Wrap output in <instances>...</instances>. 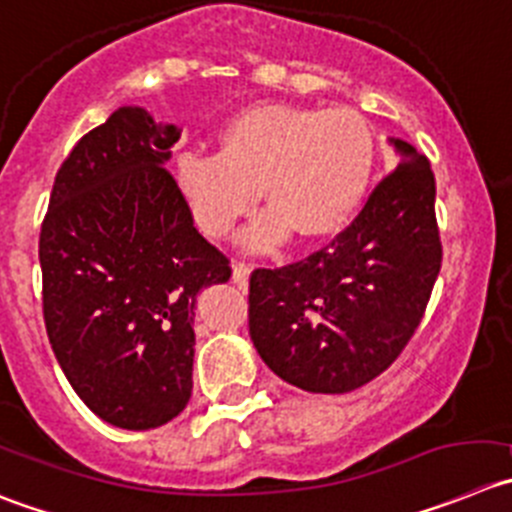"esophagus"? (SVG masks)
<instances>
[{"mask_svg": "<svg viewBox=\"0 0 512 512\" xmlns=\"http://www.w3.org/2000/svg\"><path fill=\"white\" fill-rule=\"evenodd\" d=\"M250 270L252 267L247 265V262H234L232 265V280L237 285H240V288H247V280H250Z\"/></svg>", "mask_w": 512, "mask_h": 512, "instance_id": "esophagus-1", "label": "esophagus"}]
</instances>
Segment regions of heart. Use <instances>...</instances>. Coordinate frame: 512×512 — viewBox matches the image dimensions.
<instances>
[{"instance_id": "1", "label": "heart", "mask_w": 512, "mask_h": 512, "mask_svg": "<svg viewBox=\"0 0 512 512\" xmlns=\"http://www.w3.org/2000/svg\"><path fill=\"white\" fill-rule=\"evenodd\" d=\"M376 141L353 108L252 105L224 123L217 154L189 151L176 181L209 237H224L255 209L270 204L252 245H272L295 229L305 240L338 232L369 191Z\"/></svg>"}]
</instances>
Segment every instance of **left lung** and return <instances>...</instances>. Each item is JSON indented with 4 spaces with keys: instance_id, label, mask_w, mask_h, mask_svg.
Here are the masks:
<instances>
[{
    "instance_id": "8db88e82",
    "label": "left lung",
    "mask_w": 512,
    "mask_h": 512,
    "mask_svg": "<svg viewBox=\"0 0 512 512\" xmlns=\"http://www.w3.org/2000/svg\"><path fill=\"white\" fill-rule=\"evenodd\" d=\"M401 164L326 247L250 275V338L267 366L313 394L369 384L407 348L442 267L434 171L407 141Z\"/></svg>"
}]
</instances>
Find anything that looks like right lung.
Listing matches in <instances>:
<instances>
[{
  "label": "right lung",
  "mask_w": 512,
  "mask_h": 512,
  "mask_svg": "<svg viewBox=\"0 0 512 512\" xmlns=\"http://www.w3.org/2000/svg\"><path fill=\"white\" fill-rule=\"evenodd\" d=\"M181 138L118 108L62 161L40 229L42 315L57 364L103 422L154 429L191 396L194 305L232 267L166 169Z\"/></svg>",
  "instance_id": "obj_1"
}]
</instances>
